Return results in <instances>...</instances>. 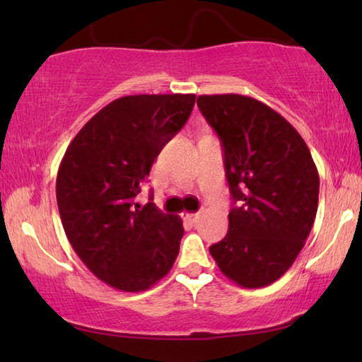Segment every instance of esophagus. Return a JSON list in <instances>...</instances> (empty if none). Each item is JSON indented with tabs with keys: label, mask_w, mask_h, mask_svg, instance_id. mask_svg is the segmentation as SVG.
Wrapping results in <instances>:
<instances>
[{
	"label": "esophagus",
	"mask_w": 362,
	"mask_h": 362,
	"mask_svg": "<svg viewBox=\"0 0 362 362\" xmlns=\"http://www.w3.org/2000/svg\"><path fill=\"white\" fill-rule=\"evenodd\" d=\"M199 217H201L199 212H192V214H185V219L189 221L191 224H196V222L199 221Z\"/></svg>",
	"instance_id": "34e87169"
}]
</instances>
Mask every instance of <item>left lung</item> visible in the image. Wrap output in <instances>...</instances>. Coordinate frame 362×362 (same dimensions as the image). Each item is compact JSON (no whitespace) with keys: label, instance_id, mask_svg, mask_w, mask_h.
<instances>
[{"label":"left lung","instance_id":"obj_1","mask_svg":"<svg viewBox=\"0 0 362 362\" xmlns=\"http://www.w3.org/2000/svg\"><path fill=\"white\" fill-rule=\"evenodd\" d=\"M197 107L222 143L235 204L227 235L209 247L212 259L244 288L274 284L313 227L320 176L311 153L280 113L255 98L199 95Z\"/></svg>","mask_w":362,"mask_h":362}]
</instances>
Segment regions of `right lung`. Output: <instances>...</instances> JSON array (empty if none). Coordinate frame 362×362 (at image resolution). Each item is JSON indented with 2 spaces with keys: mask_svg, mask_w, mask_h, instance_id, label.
Returning <instances> with one entry per match:
<instances>
[{
  "mask_svg": "<svg viewBox=\"0 0 362 362\" xmlns=\"http://www.w3.org/2000/svg\"><path fill=\"white\" fill-rule=\"evenodd\" d=\"M194 93L127 95L95 113L67 146L56 196L66 235L97 279L143 291L175 264L185 234L177 216L135 197L163 146L185 127Z\"/></svg>",
  "mask_w": 362,
  "mask_h": 362,
  "instance_id": "obj_1",
  "label": "right lung"
}]
</instances>
